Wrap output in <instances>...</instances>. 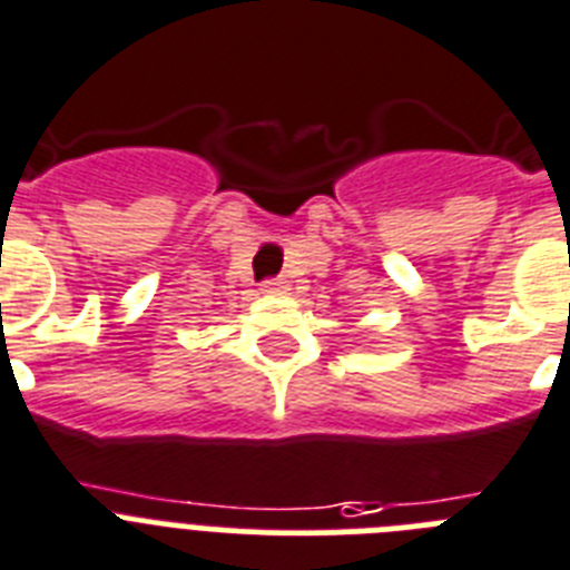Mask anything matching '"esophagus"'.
I'll list each match as a JSON object with an SVG mask.
<instances>
[{"mask_svg": "<svg viewBox=\"0 0 570 570\" xmlns=\"http://www.w3.org/2000/svg\"><path fill=\"white\" fill-rule=\"evenodd\" d=\"M286 289H289V281H286V278L264 281V292H269V295H284Z\"/></svg>", "mask_w": 570, "mask_h": 570, "instance_id": "obj_1", "label": "esophagus"}]
</instances>
